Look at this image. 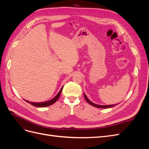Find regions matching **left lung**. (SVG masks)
Masks as SVG:
<instances>
[{"mask_svg":"<svg viewBox=\"0 0 149 149\" xmlns=\"http://www.w3.org/2000/svg\"><path fill=\"white\" fill-rule=\"evenodd\" d=\"M84 98H85L86 101L89 104H90L92 105L93 106L97 107V108H103V109H106V108H109V107H114V106H115L116 105V104H112V105H98V104H94V103L92 102L91 101H89L88 99V97H86V96L85 94H84Z\"/></svg>","mask_w":149,"mask_h":149,"instance_id":"8db88e82","label":"left lung"}]
</instances>
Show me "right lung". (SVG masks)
Returning a JSON list of instances; mask_svg holds the SVG:
<instances>
[{
	"label": "right lung",
	"mask_w": 149,
	"mask_h": 149,
	"mask_svg": "<svg viewBox=\"0 0 149 149\" xmlns=\"http://www.w3.org/2000/svg\"><path fill=\"white\" fill-rule=\"evenodd\" d=\"M63 86L60 91H59V93H58L57 94V95L55 97H53V99H52L51 100L49 101H45V102H30L29 101H26V100H25L26 102H27L28 103H30L31 104V105H33L34 106H36V107H47V106H50L52 104H53L55 103L58 99H59L60 96V94H61V93L62 91V89H63Z\"/></svg>",
	"instance_id": "1"
}]
</instances>
